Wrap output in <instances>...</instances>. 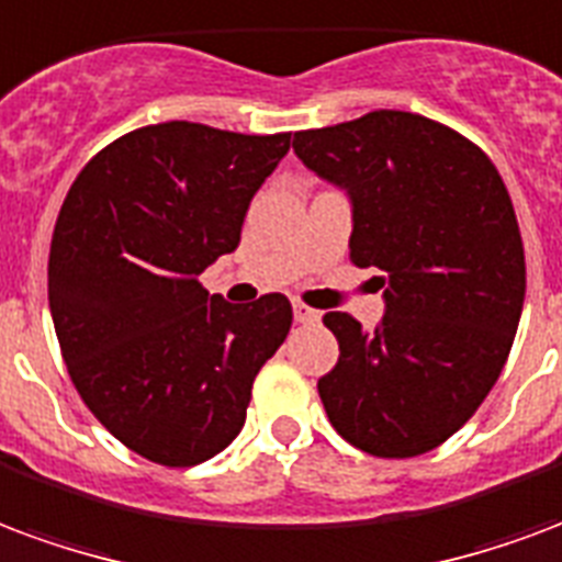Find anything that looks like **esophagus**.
Segmentation results:
<instances>
[{
  "instance_id": "obj_1",
  "label": "esophagus",
  "mask_w": 562,
  "mask_h": 562,
  "mask_svg": "<svg viewBox=\"0 0 562 562\" xmlns=\"http://www.w3.org/2000/svg\"><path fill=\"white\" fill-rule=\"evenodd\" d=\"M318 318H322V315L315 313V310H310L306 303H301V301L294 303V322L297 324H315Z\"/></svg>"
}]
</instances>
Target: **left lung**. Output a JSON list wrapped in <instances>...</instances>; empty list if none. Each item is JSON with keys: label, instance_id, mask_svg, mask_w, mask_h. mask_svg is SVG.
Here are the masks:
<instances>
[{"label": "left lung", "instance_id": "left-lung-1", "mask_svg": "<svg viewBox=\"0 0 562 562\" xmlns=\"http://www.w3.org/2000/svg\"><path fill=\"white\" fill-rule=\"evenodd\" d=\"M292 145L348 190V256L381 270L386 301L375 334L324 315L339 342L318 378L324 411L357 450L423 456L476 414L513 348L527 268L509 190L480 145L417 112H366Z\"/></svg>", "mask_w": 562, "mask_h": 562}]
</instances>
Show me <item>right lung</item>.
<instances>
[{
	"instance_id": "right-lung-1",
	"label": "right lung",
	"mask_w": 562,
	"mask_h": 562,
	"mask_svg": "<svg viewBox=\"0 0 562 562\" xmlns=\"http://www.w3.org/2000/svg\"><path fill=\"white\" fill-rule=\"evenodd\" d=\"M292 133L148 124L82 166L47 265L49 313L82 402L127 450L193 468L238 438L252 381L292 327L285 294L228 303L199 273L238 247Z\"/></svg>"
}]
</instances>
